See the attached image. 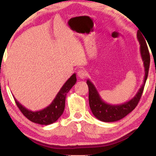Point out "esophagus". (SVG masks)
I'll return each mask as SVG.
<instances>
[{"mask_svg": "<svg viewBox=\"0 0 156 156\" xmlns=\"http://www.w3.org/2000/svg\"><path fill=\"white\" fill-rule=\"evenodd\" d=\"M87 73H86V71L84 70V69H80V70H78V76L80 78H81V79H83V78L87 76Z\"/></svg>", "mask_w": 156, "mask_h": 156, "instance_id": "obj_1", "label": "esophagus"}]
</instances>
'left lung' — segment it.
Returning <instances> with one entry per match:
<instances>
[{"mask_svg": "<svg viewBox=\"0 0 156 156\" xmlns=\"http://www.w3.org/2000/svg\"><path fill=\"white\" fill-rule=\"evenodd\" d=\"M140 36H139V35ZM137 38L140 44V53L144 67V78L143 84L139 89L136 95L126 103H122L119 105H112L105 103L100 96L99 93L94 87V85L91 82L90 80H87V83L89 87V103L92 114L97 119L105 122H116L124 118L128 115L134 108L140 100L144 85H145L147 78L149 72L150 57L148 48L147 46L146 42L143 38L141 33L137 32Z\"/></svg>", "mask_w": 156, "mask_h": 156, "instance_id": "1", "label": "left lung"}]
</instances>
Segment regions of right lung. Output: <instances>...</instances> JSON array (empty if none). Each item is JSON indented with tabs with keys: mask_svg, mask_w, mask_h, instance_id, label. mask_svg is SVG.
Here are the masks:
<instances>
[{
	"mask_svg": "<svg viewBox=\"0 0 156 156\" xmlns=\"http://www.w3.org/2000/svg\"><path fill=\"white\" fill-rule=\"evenodd\" d=\"M76 74L74 73L62 86L59 92L56 94L51 104L40 111L33 112V111L28 110L15 98V103L23 115L28 118L30 121L39 125H51L58 120V118L63 114L64 107H65L66 95L71 88L76 84Z\"/></svg>",
	"mask_w": 156,
	"mask_h": 156,
	"instance_id": "1",
	"label": "right lung"
}]
</instances>
